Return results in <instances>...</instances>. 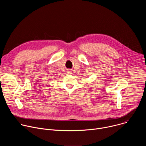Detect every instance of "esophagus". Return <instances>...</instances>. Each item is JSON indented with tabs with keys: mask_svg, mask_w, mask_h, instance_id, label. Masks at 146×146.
Returning <instances> with one entry per match:
<instances>
[{
	"mask_svg": "<svg viewBox=\"0 0 146 146\" xmlns=\"http://www.w3.org/2000/svg\"><path fill=\"white\" fill-rule=\"evenodd\" d=\"M68 74H71V72H70V71H69V72H68Z\"/></svg>",
	"mask_w": 146,
	"mask_h": 146,
	"instance_id": "esophagus-1",
	"label": "esophagus"
}]
</instances>
